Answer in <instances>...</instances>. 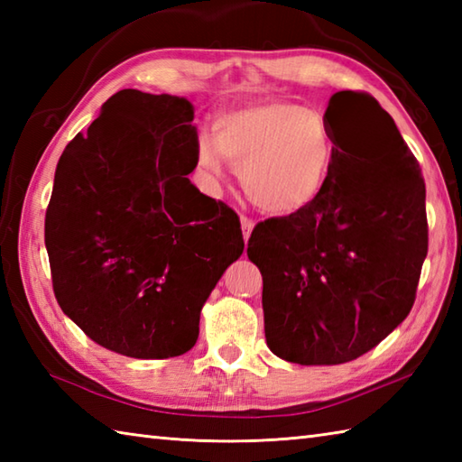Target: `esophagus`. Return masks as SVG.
Returning a JSON list of instances; mask_svg holds the SVG:
<instances>
[{
  "label": "esophagus",
  "instance_id": "obj_1",
  "mask_svg": "<svg viewBox=\"0 0 462 462\" xmlns=\"http://www.w3.org/2000/svg\"><path fill=\"white\" fill-rule=\"evenodd\" d=\"M240 222H242V234H244V240L248 242V238H250V234H252V230H254V220L252 218H248V216H240Z\"/></svg>",
  "mask_w": 462,
  "mask_h": 462
}]
</instances>
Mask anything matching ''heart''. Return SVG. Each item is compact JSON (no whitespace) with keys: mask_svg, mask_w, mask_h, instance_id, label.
<instances>
[{"mask_svg":"<svg viewBox=\"0 0 462 462\" xmlns=\"http://www.w3.org/2000/svg\"><path fill=\"white\" fill-rule=\"evenodd\" d=\"M199 154L212 176H220L228 161L258 208L291 216L328 189L336 143L321 115L298 103L272 101L224 115L216 143L204 139Z\"/></svg>","mask_w":462,"mask_h":462,"instance_id":"b5f03b06","label":"heart"}]
</instances>
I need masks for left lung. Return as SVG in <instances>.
<instances>
[{"label": "left lung", "instance_id": "left-lung-1", "mask_svg": "<svg viewBox=\"0 0 462 462\" xmlns=\"http://www.w3.org/2000/svg\"><path fill=\"white\" fill-rule=\"evenodd\" d=\"M323 121L336 143L328 189L248 240L268 347L300 365L377 347L413 308L429 248L425 180L391 115L369 93L339 91Z\"/></svg>", "mask_w": 462, "mask_h": 462}]
</instances>
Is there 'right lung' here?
Masks as SVG:
<instances>
[{
	"mask_svg": "<svg viewBox=\"0 0 462 462\" xmlns=\"http://www.w3.org/2000/svg\"><path fill=\"white\" fill-rule=\"evenodd\" d=\"M192 121L184 97L123 89L57 162L45 212L57 303L126 357L192 349L204 301L244 252L238 214L189 180Z\"/></svg>",
	"mask_w": 462,
	"mask_h": 462,
	"instance_id": "right-lung-1",
	"label": "right lung"
}]
</instances>
